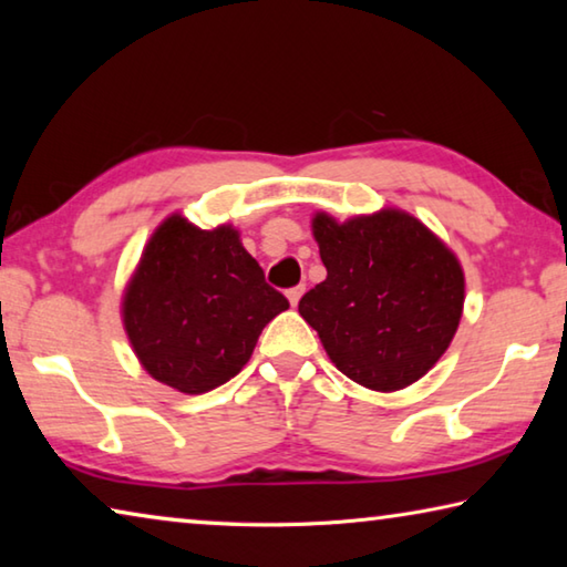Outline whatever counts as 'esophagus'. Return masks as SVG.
<instances>
[{"mask_svg": "<svg viewBox=\"0 0 567 567\" xmlns=\"http://www.w3.org/2000/svg\"><path fill=\"white\" fill-rule=\"evenodd\" d=\"M302 292H305V285H297V287H292V290H287V300H290L292 307H297V302H300Z\"/></svg>", "mask_w": 567, "mask_h": 567, "instance_id": "34e87169", "label": "esophagus"}]
</instances>
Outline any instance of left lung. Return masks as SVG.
I'll list each match as a JSON object with an SVG mask.
<instances>
[{
  "mask_svg": "<svg viewBox=\"0 0 567 567\" xmlns=\"http://www.w3.org/2000/svg\"><path fill=\"white\" fill-rule=\"evenodd\" d=\"M328 277L300 315L342 375L378 392L417 382L453 342L465 302L463 265L417 217L385 207L338 223L312 217Z\"/></svg>",
  "mask_w": 567,
  "mask_h": 567,
  "instance_id": "obj_1",
  "label": "left lung"
}]
</instances>
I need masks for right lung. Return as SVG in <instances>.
<instances>
[{
	"label": "right lung",
	"instance_id": "right-lung-1",
	"mask_svg": "<svg viewBox=\"0 0 567 567\" xmlns=\"http://www.w3.org/2000/svg\"><path fill=\"white\" fill-rule=\"evenodd\" d=\"M287 307L239 229H199L175 213L142 249L122 295V324L152 378L203 395L245 368L265 324Z\"/></svg>",
	"mask_w": 567,
	"mask_h": 567
}]
</instances>
